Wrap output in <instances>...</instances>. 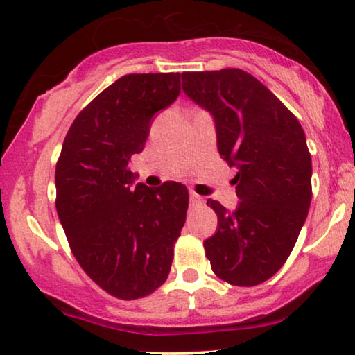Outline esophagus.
I'll use <instances>...</instances> for the list:
<instances>
[{
	"instance_id": "34e87169",
	"label": "esophagus",
	"mask_w": 355,
	"mask_h": 355,
	"mask_svg": "<svg viewBox=\"0 0 355 355\" xmlns=\"http://www.w3.org/2000/svg\"><path fill=\"white\" fill-rule=\"evenodd\" d=\"M191 203H192V205H203L205 200H203V197L198 196V193L191 192Z\"/></svg>"
}]
</instances>
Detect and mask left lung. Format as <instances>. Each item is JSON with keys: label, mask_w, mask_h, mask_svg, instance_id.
Listing matches in <instances>:
<instances>
[{"label": "left lung", "mask_w": 355, "mask_h": 355, "mask_svg": "<svg viewBox=\"0 0 355 355\" xmlns=\"http://www.w3.org/2000/svg\"><path fill=\"white\" fill-rule=\"evenodd\" d=\"M182 90L213 116L221 158L237 169L239 203L203 241L218 278L234 286L270 279L293 252L312 200V158L297 118L242 69L182 72Z\"/></svg>", "instance_id": "left-lung-1"}]
</instances>
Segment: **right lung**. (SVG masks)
<instances>
[{
	"mask_svg": "<svg viewBox=\"0 0 355 355\" xmlns=\"http://www.w3.org/2000/svg\"><path fill=\"white\" fill-rule=\"evenodd\" d=\"M181 94V74H128L96 95L67 130L56 163V211L82 270L123 300L166 281L189 192L179 182L134 184L130 157L155 113Z\"/></svg>",
	"mask_w": 355,
	"mask_h": 355,
	"instance_id": "1",
	"label": "right lung"
}]
</instances>
